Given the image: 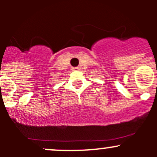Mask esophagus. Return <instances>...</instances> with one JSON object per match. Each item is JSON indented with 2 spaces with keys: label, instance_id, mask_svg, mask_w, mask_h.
I'll use <instances>...</instances> for the list:
<instances>
[{
  "label": "esophagus",
  "instance_id": "obj_1",
  "mask_svg": "<svg viewBox=\"0 0 157 157\" xmlns=\"http://www.w3.org/2000/svg\"><path fill=\"white\" fill-rule=\"evenodd\" d=\"M80 67H73L72 70L73 71H80Z\"/></svg>",
  "mask_w": 157,
  "mask_h": 157
}]
</instances>
